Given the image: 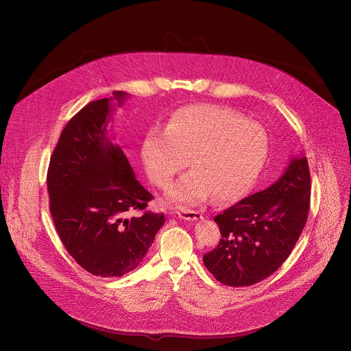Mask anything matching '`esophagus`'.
<instances>
[{"instance_id": "34e87169", "label": "esophagus", "mask_w": 351, "mask_h": 351, "mask_svg": "<svg viewBox=\"0 0 351 351\" xmlns=\"http://www.w3.org/2000/svg\"><path fill=\"white\" fill-rule=\"evenodd\" d=\"M177 215L181 219L185 221H200L203 218V214L200 211H195V210H186V208H181L177 211Z\"/></svg>"}]
</instances>
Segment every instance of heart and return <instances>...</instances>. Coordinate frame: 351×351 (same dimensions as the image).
I'll return each mask as SVG.
<instances>
[{"label":"heart","instance_id":"1","mask_svg":"<svg viewBox=\"0 0 351 351\" xmlns=\"http://www.w3.org/2000/svg\"><path fill=\"white\" fill-rule=\"evenodd\" d=\"M268 154L261 125L229 109L195 105L177 110L166 129L152 128L141 159L152 184L170 185L191 159L192 171L169 189V199L195 204L211 193L221 202L242 196L256 181Z\"/></svg>","mask_w":351,"mask_h":351}]
</instances>
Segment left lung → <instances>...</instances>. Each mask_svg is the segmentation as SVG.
<instances>
[{
    "label": "left lung",
    "instance_id": "8db88e82",
    "mask_svg": "<svg viewBox=\"0 0 351 351\" xmlns=\"http://www.w3.org/2000/svg\"><path fill=\"white\" fill-rule=\"evenodd\" d=\"M311 203L306 158H293L267 189L242 199L214 221L219 245L203 256L204 265L226 286L243 287L272 275L290 256L302 233Z\"/></svg>",
    "mask_w": 351,
    "mask_h": 351
}]
</instances>
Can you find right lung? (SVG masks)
Wrapping results in <instances>:
<instances>
[{
  "mask_svg": "<svg viewBox=\"0 0 351 351\" xmlns=\"http://www.w3.org/2000/svg\"><path fill=\"white\" fill-rule=\"evenodd\" d=\"M90 102L65 125L50 158V213L68 253L93 275L110 278L133 271L144 258L163 214L145 211L154 196L136 180L123 151L106 134L112 101ZM142 214L133 217V212Z\"/></svg>",
  "mask_w": 351,
  "mask_h": 351,
  "instance_id": "1",
  "label": "right lung"
}]
</instances>
